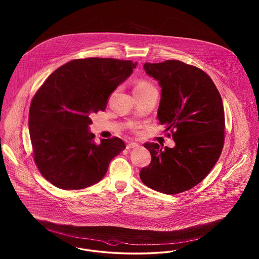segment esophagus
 Masks as SVG:
<instances>
[{
	"label": "esophagus",
	"mask_w": 259,
	"mask_h": 259,
	"mask_svg": "<svg viewBox=\"0 0 259 259\" xmlns=\"http://www.w3.org/2000/svg\"><path fill=\"white\" fill-rule=\"evenodd\" d=\"M138 147H139L138 144L131 142V143H128V144H127V147H126V148H128V149H130V148H138Z\"/></svg>",
	"instance_id": "1"
}]
</instances>
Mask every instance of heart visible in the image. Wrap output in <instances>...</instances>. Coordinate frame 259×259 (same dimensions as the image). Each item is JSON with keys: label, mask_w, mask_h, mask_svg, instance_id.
Instances as JSON below:
<instances>
[{"label": "heart", "mask_w": 259, "mask_h": 259, "mask_svg": "<svg viewBox=\"0 0 259 259\" xmlns=\"http://www.w3.org/2000/svg\"><path fill=\"white\" fill-rule=\"evenodd\" d=\"M150 87H153L150 82H148L147 80H141L137 83L134 90H143V89H147Z\"/></svg>", "instance_id": "1"}]
</instances>
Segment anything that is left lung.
<instances>
[{"label":"left lung","instance_id":"obj_1","mask_svg":"<svg viewBox=\"0 0 259 259\" xmlns=\"http://www.w3.org/2000/svg\"><path fill=\"white\" fill-rule=\"evenodd\" d=\"M161 88L157 118L176 146L146 143L151 162L140 178L151 189L178 194L201 183L215 165L224 144L222 96L208 74L179 60L146 63Z\"/></svg>","mask_w":259,"mask_h":259}]
</instances>
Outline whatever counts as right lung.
I'll return each instance as SVG.
<instances>
[{
	"label": "right lung",
	"mask_w": 259,
	"mask_h": 259,
	"mask_svg": "<svg viewBox=\"0 0 259 259\" xmlns=\"http://www.w3.org/2000/svg\"><path fill=\"white\" fill-rule=\"evenodd\" d=\"M136 66L130 60L75 59L39 87L30 106L29 132L37 169L54 186L70 190L97 184L126 148L116 137L96 144L89 115L106 110L110 95Z\"/></svg>",
	"instance_id": "1"
}]
</instances>
